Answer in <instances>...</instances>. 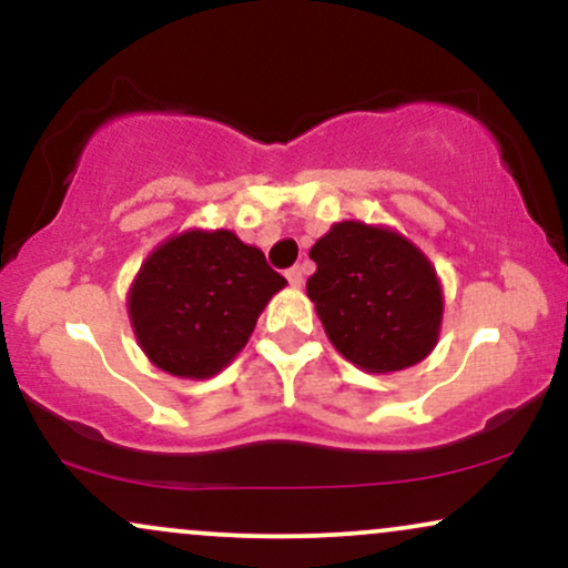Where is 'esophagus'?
<instances>
[{
  "label": "esophagus",
  "mask_w": 568,
  "mask_h": 568,
  "mask_svg": "<svg viewBox=\"0 0 568 568\" xmlns=\"http://www.w3.org/2000/svg\"><path fill=\"white\" fill-rule=\"evenodd\" d=\"M285 277H288V283L293 288H302L304 285V266H291L288 272H285Z\"/></svg>",
  "instance_id": "1"
}]
</instances>
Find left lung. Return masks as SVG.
Returning a JSON list of instances; mask_svg holds the SVG:
<instances>
[{
  "instance_id": "left-lung-1",
  "label": "left lung",
  "mask_w": 568,
  "mask_h": 568,
  "mask_svg": "<svg viewBox=\"0 0 568 568\" xmlns=\"http://www.w3.org/2000/svg\"><path fill=\"white\" fill-rule=\"evenodd\" d=\"M306 280L325 334L342 357L368 374H393L435 349L443 323L438 272L389 226L338 221L312 245Z\"/></svg>"
}]
</instances>
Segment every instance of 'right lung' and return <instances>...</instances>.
Listing matches in <instances>:
<instances>
[{"instance_id":"obj_1","label":"right lung","mask_w":568,"mask_h":568,"mask_svg":"<svg viewBox=\"0 0 568 568\" xmlns=\"http://www.w3.org/2000/svg\"><path fill=\"white\" fill-rule=\"evenodd\" d=\"M285 277L230 230H186L160 243L128 291L143 355L179 379H211L245 347Z\"/></svg>"}]
</instances>
